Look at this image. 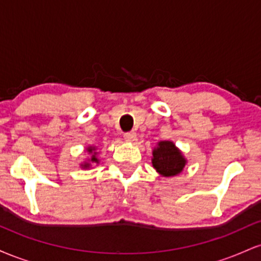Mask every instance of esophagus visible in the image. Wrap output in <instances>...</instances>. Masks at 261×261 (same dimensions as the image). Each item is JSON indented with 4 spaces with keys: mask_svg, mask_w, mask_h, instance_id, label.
<instances>
[{
    "mask_svg": "<svg viewBox=\"0 0 261 261\" xmlns=\"http://www.w3.org/2000/svg\"><path fill=\"white\" fill-rule=\"evenodd\" d=\"M136 133L135 131H128V133H125L124 134V139L128 141V142H134V141H136Z\"/></svg>",
    "mask_w": 261,
    "mask_h": 261,
    "instance_id": "34e87169",
    "label": "esophagus"
}]
</instances>
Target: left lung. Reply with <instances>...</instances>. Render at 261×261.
<instances>
[{
  "label": "left lung",
  "mask_w": 261,
  "mask_h": 261,
  "mask_svg": "<svg viewBox=\"0 0 261 261\" xmlns=\"http://www.w3.org/2000/svg\"><path fill=\"white\" fill-rule=\"evenodd\" d=\"M152 164L160 174L173 176L179 174L185 166V160L180 151L170 141H161L154 148Z\"/></svg>",
  "instance_id": "left-lung-1"
}]
</instances>
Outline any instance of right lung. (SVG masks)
Instances as JSON below:
<instances>
[{
	"instance_id": "add662e5",
	"label": "right lung",
	"mask_w": 261,
	"mask_h": 261,
	"mask_svg": "<svg viewBox=\"0 0 261 261\" xmlns=\"http://www.w3.org/2000/svg\"><path fill=\"white\" fill-rule=\"evenodd\" d=\"M93 149H94L93 147H89V148H88V152H89V153H91V152L93 151ZM91 161H92V162H98L97 158H95V153L92 155V160H91ZM83 167H85V168H86V167H89V164H88V163H85V166H83Z\"/></svg>"
}]
</instances>
